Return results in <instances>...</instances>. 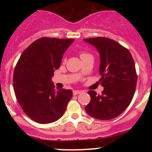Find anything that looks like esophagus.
Returning <instances> with one entry per match:
<instances>
[{"instance_id":"34e87169","label":"esophagus","mask_w":152,"mask_h":152,"mask_svg":"<svg viewBox=\"0 0 152 152\" xmlns=\"http://www.w3.org/2000/svg\"><path fill=\"white\" fill-rule=\"evenodd\" d=\"M81 93H82V91H80V90H73V93L74 96H76V95H78V94H80Z\"/></svg>"}]
</instances>
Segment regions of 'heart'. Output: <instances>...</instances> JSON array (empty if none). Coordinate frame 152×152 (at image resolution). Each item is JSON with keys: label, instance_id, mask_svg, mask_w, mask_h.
<instances>
[{"label": "heart", "instance_id": "1", "mask_svg": "<svg viewBox=\"0 0 152 152\" xmlns=\"http://www.w3.org/2000/svg\"><path fill=\"white\" fill-rule=\"evenodd\" d=\"M79 56H80L81 59H82V61L85 60V59H89V58H93V55L86 51H81L80 53H79Z\"/></svg>", "mask_w": 152, "mask_h": 152}]
</instances>
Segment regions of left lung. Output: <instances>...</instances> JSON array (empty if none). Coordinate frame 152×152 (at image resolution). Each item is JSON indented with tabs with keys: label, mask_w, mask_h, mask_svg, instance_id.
I'll return each mask as SVG.
<instances>
[{
	"label": "left lung",
	"mask_w": 152,
	"mask_h": 152,
	"mask_svg": "<svg viewBox=\"0 0 152 152\" xmlns=\"http://www.w3.org/2000/svg\"><path fill=\"white\" fill-rule=\"evenodd\" d=\"M94 45L101 58L99 82L104 87L102 94L87 92L90 102L85 110L99 120L116 118L129 107L135 92L137 75L134 59L126 48L107 37L84 39Z\"/></svg>",
	"instance_id": "obj_1"
}]
</instances>
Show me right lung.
Returning a JSON list of instances; mask_svg holds the SVG:
<instances>
[{"instance_id": "add662e5", "label": "right lung", "mask_w": 152, "mask_h": 152, "mask_svg": "<svg viewBox=\"0 0 152 152\" xmlns=\"http://www.w3.org/2000/svg\"><path fill=\"white\" fill-rule=\"evenodd\" d=\"M74 39L42 37L23 52L14 70L15 96L24 113L35 122L60 118L73 96L71 90H55L51 77Z\"/></svg>"}]
</instances>
